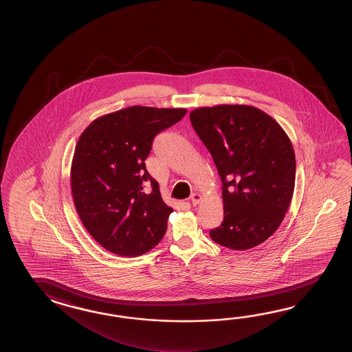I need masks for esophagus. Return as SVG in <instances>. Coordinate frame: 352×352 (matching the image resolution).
<instances>
[{"label":"esophagus","instance_id":"1","mask_svg":"<svg viewBox=\"0 0 352 352\" xmlns=\"http://www.w3.org/2000/svg\"><path fill=\"white\" fill-rule=\"evenodd\" d=\"M190 200H191V204L195 206V205H197L199 202L201 201V195L192 194L191 195V197H190Z\"/></svg>","mask_w":352,"mask_h":352}]
</instances>
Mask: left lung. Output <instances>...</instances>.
<instances>
[{"instance_id":"1","label":"left lung","mask_w":352,"mask_h":352,"mask_svg":"<svg viewBox=\"0 0 352 352\" xmlns=\"http://www.w3.org/2000/svg\"><path fill=\"white\" fill-rule=\"evenodd\" d=\"M191 124L223 182L224 221L210 238L232 250L262 244L282 224L296 181V156L283 128L244 104L201 107Z\"/></svg>"}]
</instances>
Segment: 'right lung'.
Returning <instances> with one entry per match:
<instances>
[{
  "label": "right lung",
  "instance_id": "1",
  "mask_svg": "<svg viewBox=\"0 0 352 352\" xmlns=\"http://www.w3.org/2000/svg\"><path fill=\"white\" fill-rule=\"evenodd\" d=\"M184 108L135 105L93 120L75 147L70 185L82 225L113 254L138 256L164 238L173 208L146 170L155 135Z\"/></svg>",
  "mask_w": 352,
  "mask_h": 352
}]
</instances>
